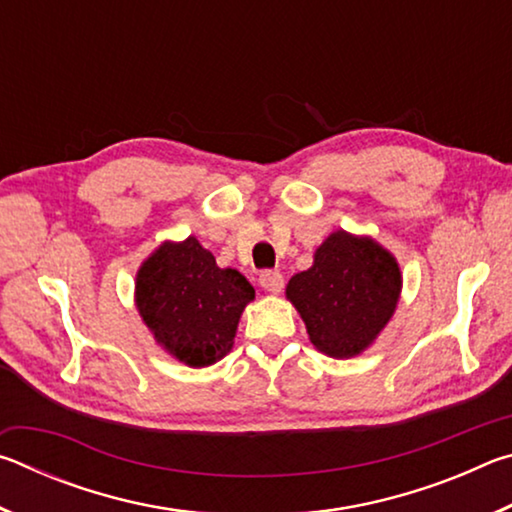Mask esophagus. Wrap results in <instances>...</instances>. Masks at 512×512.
Listing matches in <instances>:
<instances>
[{
	"label": "esophagus",
	"mask_w": 512,
	"mask_h": 512,
	"mask_svg": "<svg viewBox=\"0 0 512 512\" xmlns=\"http://www.w3.org/2000/svg\"><path fill=\"white\" fill-rule=\"evenodd\" d=\"M259 287L268 293H280L284 289V277L280 271H264L259 275Z\"/></svg>",
	"instance_id": "34e87169"
}]
</instances>
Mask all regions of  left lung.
<instances>
[{"label":"left lung","mask_w":512,"mask_h":512,"mask_svg":"<svg viewBox=\"0 0 512 512\" xmlns=\"http://www.w3.org/2000/svg\"><path fill=\"white\" fill-rule=\"evenodd\" d=\"M402 293L395 255L368 235L336 230L314 264L287 284V300L305 320L309 341L332 359H352L377 341Z\"/></svg>","instance_id":"8db88e82"}]
</instances>
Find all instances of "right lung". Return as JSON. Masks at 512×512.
Segmentation results:
<instances>
[{"mask_svg": "<svg viewBox=\"0 0 512 512\" xmlns=\"http://www.w3.org/2000/svg\"><path fill=\"white\" fill-rule=\"evenodd\" d=\"M255 289L235 268L216 266L196 237L162 241L135 275V307L155 343L189 368L212 366L232 350Z\"/></svg>", "mask_w": 512, "mask_h": 512, "instance_id": "1", "label": "right lung"}]
</instances>
